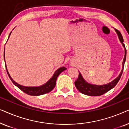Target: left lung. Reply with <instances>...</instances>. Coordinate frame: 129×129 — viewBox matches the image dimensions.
Returning <instances> with one entry per match:
<instances>
[{
	"mask_svg": "<svg viewBox=\"0 0 129 129\" xmlns=\"http://www.w3.org/2000/svg\"><path fill=\"white\" fill-rule=\"evenodd\" d=\"M116 33H117L118 36L120 39V41L122 43L123 47H124L125 49V55L124 57V60H123V69L121 70V72L119 76H118L116 79H114L113 81L110 82V83H108L107 84H105V85L102 86H98V85H93V84H89L88 83L84 81V80L83 78L82 75L79 72V76L78 78L75 81V86L76 87L77 90L81 92L83 94L88 95V96H101V95L105 94V93H107L110 90L113 89L114 86H115L117 83L119 82L120 79L122 75L123 69H124V63L126 61V49L125 47L124 44L123 43L124 40H123V38L122 35H121V33L117 29H115Z\"/></svg>",
	"mask_w": 129,
	"mask_h": 129,
	"instance_id": "left-lung-1",
	"label": "left lung"
}]
</instances>
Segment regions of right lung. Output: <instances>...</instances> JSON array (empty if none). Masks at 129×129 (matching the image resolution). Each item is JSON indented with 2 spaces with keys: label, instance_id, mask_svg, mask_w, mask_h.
Instances as JSON below:
<instances>
[{
  "label": "right lung",
  "instance_id": "1",
  "mask_svg": "<svg viewBox=\"0 0 129 129\" xmlns=\"http://www.w3.org/2000/svg\"><path fill=\"white\" fill-rule=\"evenodd\" d=\"M12 32V31H11ZM10 32V33H11ZM10 33L9 35V36L10 35ZM4 60H5V52H4ZM6 65V64H5ZM6 69L8 73L9 77H10V80H12V82H13V83L17 86V87L19 88L21 90L23 91L27 94L30 95V96H40V95H42L46 93L50 92V91H52L53 89H54V87H55L56 85V82L57 80V78L60 74L63 71H64V70L66 69V68L64 67H62V68H59V69H57L55 72V73H54L53 77L47 82L46 83L44 84L43 86H39V87H26V86H21L20 84H17V83H16L13 79L11 78V77L10 76L9 74L8 70H7L6 66Z\"/></svg>",
  "mask_w": 129,
  "mask_h": 129
}]
</instances>
